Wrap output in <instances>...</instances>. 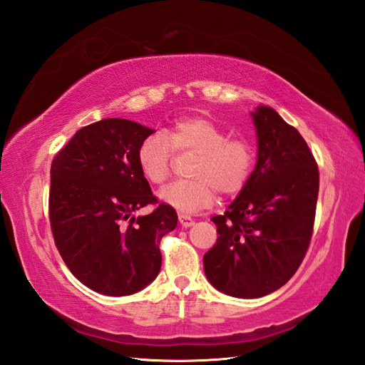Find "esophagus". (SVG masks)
Wrapping results in <instances>:
<instances>
[{
  "mask_svg": "<svg viewBox=\"0 0 365 365\" xmlns=\"http://www.w3.org/2000/svg\"><path fill=\"white\" fill-rule=\"evenodd\" d=\"M179 222H180V225L185 226V227H190V226L194 225L192 218H191L190 215H186V214H179Z\"/></svg>",
  "mask_w": 365,
  "mask_h": 365,
  "instance_id": "1",
  "label": "esophagus"
}]
</instances>
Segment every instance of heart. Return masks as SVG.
Listing matches in <instances>:
<instances>
[{
  "mask_svg": "<svg viewBox=\"0 0 365 365\" xmlns=\"http://www.w3.org/2000/svg\"><path fill=\"white\" fill-rule=\"evenodd\" d=\"M174 151L195 154L191 180L166 185L159 197L166 205L186 214L211 207L217 191L223 195L240 192L255 163L252 143L245 138H229L215 122L203 116L180 119L166 133L158 131L143 139L138 150V162L145 179L163 183L173 171Z\"/></svg>",
  "mask_w": 365,
  "mask_h": 365,
  "instance_id": "1",
  "label": "heart"
}]
</instances>
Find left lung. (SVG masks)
I'll list each match as a JSON object with an SVG mask.
<instances>
[{"instance_id":"obj_1","label":"left lung","mask_w":365,"mask_h":365,"mask_svg":"<svg viewBox=\"0 0 365 365\" xmlns=\"http://www.w3.org/2000/svg\"><path fill=\"white\" fill-rule=\"evenodd\" d=\"M255 170L225 214L214 215L217 242L203 257L220 292L259 298L284 286L303 263L314 232L319 171L306 140L270 107L252 113Z\"/></svg>"}]
</instances>
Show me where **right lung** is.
<instances>
[{
  "instance_id": "obj_1",
  "label": "right lung",
  "mask_w": 365,
  "mask_h": 365,
  "mask_svg": "<svg viewBox=\"0 0 365 365\" xmlns=\"http://www.w3.org/2000/svg\"><path fill=\"white\" fill-rule=\"evenodd\" d=\"M154 133L127 119H103L78 130L51 162L48 218L58 251L82 284L123 297L158 277L160 240L177 226L173 206L157 205L138 162ZM148 204L156 207L134 219Z\"/></svg>"
}]
</instances>
